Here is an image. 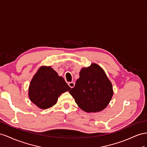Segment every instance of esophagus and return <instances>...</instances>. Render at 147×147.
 Here are the masks:
<instances>
[{"instance_id": "obj_1", "label": "esophagus", "mask_w": 147, "mask_h": 147, "mask_svg": "<svg viewBox=\"0 0 147 147\" xmlns=\"http://www.w3.org/2000/svg\"><path fill=\"white\" fill-rule=\"evenodd\" d=\"M68 85H69V86L71 88H73V87H74V85H75V84H74V82H70L68 83Z\"/></svg>"}]
</instances>
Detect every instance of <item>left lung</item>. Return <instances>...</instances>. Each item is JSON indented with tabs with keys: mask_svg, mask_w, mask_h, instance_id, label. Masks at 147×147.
<instances>
[{
	"mask_svg": "<svg viewBox=\"0 0 147 147\" xmlns=\"http://www.w3.org/2000/svg\"><path fill=\"white\" fill-rule=\"evenodd\" d=\"M69 92L78 107L87 113L104 110L113 95L111 81L102 67L94 63L81 69L76 85Z\"/></svg>",
	"mask_w": 147,
	"mask_h": 147,
	"instance_id": "1",
	"label": "left lung"
}]
</instances>
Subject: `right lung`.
<instances>
[{"mask_svg": "<svg viewBox=\"0 0 147 147\" xmlns=\"http://www.w3.org/2000/svg\"><path fill=\"white\" fill-rule=\"evenodd\" d=\"M71 89L51 66H42L29 84L28 96L37 107L45 110L55 105L61 94Z\"/></svg>", "mask_w": 147, "mask_h": 147, "instance_id": "right-lung-1", "label": "right lung"}]
</instances>
